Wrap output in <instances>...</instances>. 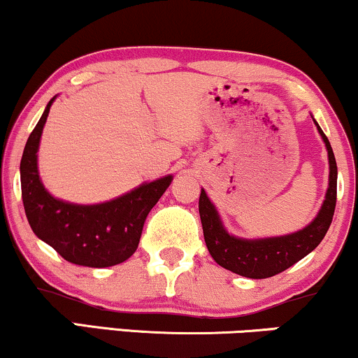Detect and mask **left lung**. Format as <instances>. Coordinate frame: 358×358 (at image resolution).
I'll list each match as a JSON object with an SVG mask.
<instances>
[{
  "instance_id": "1",
  "label": "left lung",
  "mask_w": 358,
  "mask_h": 358,
  "mask_svg": "<svg viewBox=\"0 0 358 358\" xmlns=\"http://www.w3.org/2000/svg\"><path fill=\"white\" fill-rule=\"evenodd\" d=\"M315 122V121H314ZM329 154V189L319 214L308 226L294 234L266 239H242L231 236L219 217L217 209L201 189L199 214L209 254L220 267L249 279H267L284 272L310 254L327 234L337 202V162L327 136L317 124Z\"/></svg>"
}]
</instances>
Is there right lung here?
<instances>
[{
    "mask_svg": "<svg viewBox=\"0 0 358 358\" xmlns=\"http://www.w3.org/2000/svg\"><path fill=\"white\" fill-rule=\"evenodd\" d=\"M52 101L55 98L29 134L21 157V196L26 217L39 239L68 262L98 268L116 266L136 252L144 220L169 187L172 176L141 184L134 191L101 204H73L52 197L38 172L39 139Z\"/></svg>",
    "mask_w": 358,
    "mask_h": 358,
    "instance_id": "add662e5",
    "label": "right lung"
}]
</instances>
